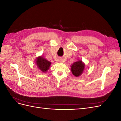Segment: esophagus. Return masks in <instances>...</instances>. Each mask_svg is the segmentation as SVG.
<instances>
[{"label":"esophagus","instance_id":"obj_1","mask_svg":"<svg viewBox=\"0 0 121 121\" xmlns=\"http://www.w3.org/2000/svg\"><path fill=\"white\" fill-rule=\"evenodd\" d=\"M59 61H60V62H62V61H63V60L61 59V58H60V59L59 60Z\"/></svg>","mask_w":121,"mask_h":121}]
</instances>
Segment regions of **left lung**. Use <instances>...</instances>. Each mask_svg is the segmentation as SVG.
Instances as JSON below:
<instances>
[{
  "label": "left lung",
  "instance_id": "1",
  "mask_svg": "<svg viewBox=\"0 0 121 121\" xmlns=\"http://www.w3.org/2000/svg\"><path fill=\"white\" fill-rule=\"evenodd\" d=\"M85 64L82 60H78L72 64L71 66V72L73 75L76 77L81 76L85 70Z\"/></svg>",
  "mask_w": 121,
  "mask_h": 121
}]
</instances>
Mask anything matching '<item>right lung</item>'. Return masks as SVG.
Wrapping results in <instances>:
<instances>
[{
    "label": "right lung",
    "instance_id": "obj_1",
    "mask_svg": "<svg viewBox=\"0 0 121 121\" xmlns=\"http://www.w3.org/2000/svg\"><path fill=\"white\" fill-rule=\"evenodd\" d=\"M35 60L36 65L42 73H46L51 65V62L47 60L42 56L37 57Z\"/></svg>",
    "mask_w": 121,
    "mask_h": 121
}]
</instances>
